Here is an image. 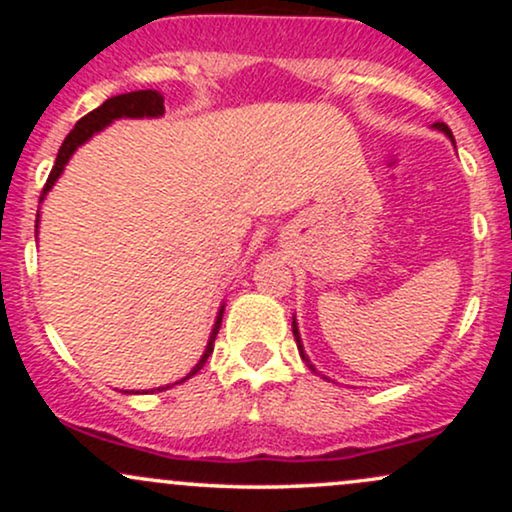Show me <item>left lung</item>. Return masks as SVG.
I'll return each mask as SVG.
<instances>
[{
  "label": "left lung",
  "instance_id": "obj_1",
  "mask_svg": "<svg viewBox=\"0 0 512 512\" xmlns=\"http://www.w3.org/2000/svg\"><path fill=\"white\" fill-rule=\"evenodd\" d=\"M436 129H440V132H443V134H448V137L452 139V132H450V129H448V125H445V122H436ZM452 142H455V139H452ZM293 337H296V344H298V351H301V358H303V361L305 363H308V366H310V361H308V356H305V351H303V342H301V334H298V325H296V320H293ZM310 368H313V366H310ZM315 370V368H313Z\"/></svg>",
  "mask_w": 512,
  "mask_h": 512
}]
</instances>
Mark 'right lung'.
<instances>
[{"instance_id":"1","label":"right lung","mask_w":512,"mask_h":512,"mask_svg":"<svg viewBox=\"0 0 512 512\" xmlns=\"http://www.w3.org/2000/svg\"><path fill=\"white\" fill-rule=\"evenodd\" d=\"M166 113V108H163V96L158 91H151V88H146V91H132V93H122V96H113L108 98L103 105H98L96 110H91V113L81 117L79 122H76V127L72 132L67 134V139H64L62 146H60V154L55 158V166H52L50 175H48V182H45L43 187V195H40V202H43L45 195L52 190V185H55L57 178L62 175L64 166L69 163V158L76 149H79L81 144H86L88 139L93 137L96 132H101L110 125V122L120 120V117H161ZM38 221H40V214H38ZM38 221H35V228H38ZM221 320H223V305L219 310V315H216V322H214V330H211V337H209V344L207 349H204L202 358H199V363L195 368L187 373V378H192V375L197 373L199 368L207 363V358L211 356V351H214V339L216 334H219V327H221ZM182 378V380H187ZM180 380V383H182ZM170 385L166 387H158V392L161 390H168Z\"/></svg>"}]
</instances>
